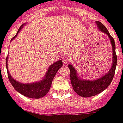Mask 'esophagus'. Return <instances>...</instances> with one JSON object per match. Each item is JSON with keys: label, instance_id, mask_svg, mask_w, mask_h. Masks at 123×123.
I'll list each match as a JSON object with an SVG mask.
<instances>
[{"label": "esophagus", "instance_id": "1", "mask_svg": "<svg viewBox=\"0 0 123 123\" xmlns=\"http://www.w3.org/2000/svg\"><path fill=\"white\" fill-rule=\"evenodd\" d=\"M62 61L64 64H66L69 62V59H68V57H67V56H64L62 58Z\"/></svg>", "mask_w": 123, "mask_h": 123}]
</instances>
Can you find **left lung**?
Instances as JSON below:
<instances>
[{
	"label": "left lung",
	"mask_w": 123,
	"mask_h": 123,
	"mask_svg": "<svg viewBox=\"0 0 123 123\" xmlns=\"http://www.w3.org/2000/svg\"><path fill=\"white\" fill-rule=\"evenodd\" d=\"M96 24H97L99 30L107 34L109 37L113 51V64L112 68L109 71L108 73L103 76V77L93 81L80 80L78 77L75 68H73V66L70 64L68 65V68L70 70V81L73 90L78 95L84 98L98 95L108 87L113 80L117 67V56L115 52V43L114 39L111 36L106 27L101 22L96 21Z\"/></svg>",
	"instance_id": "1"
}]
</instances>
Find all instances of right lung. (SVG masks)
Segmentation results:
<instances>
[{"label":"right lung","mask_w":123,"mask_h":123,"mask_svg":"<svg viewBox=\"0 0 123 123\" xmlns=\"http://www.w3.org/2000/svg\"><path fill=\"white\" fill-rule=\"evenodd\" d=\"M23 25H24V24L20 26V27L18 30L17 34L15 35L13 38H12V40L15 37H16L17 34H18L19 31L22 28ZM7 62L8 57H6V70H7L8 77L10 83L11 84L12 87L14 88L16 91H18V92L21 93L24 96H27L28 98H36V99H38V98L43 97L46 94L49 92V90L51 87V83H52L53 80L55 77V74L57 73L58 70L62 66V61L61 60L58 61L53 63L49 67L47 72L46 73L45 78L43 80L39 81V82H36V83L22 84L14 80L11 76L10 73L8 72V70Z\"/></svg>","instance_id":"1"}]
</instances>
